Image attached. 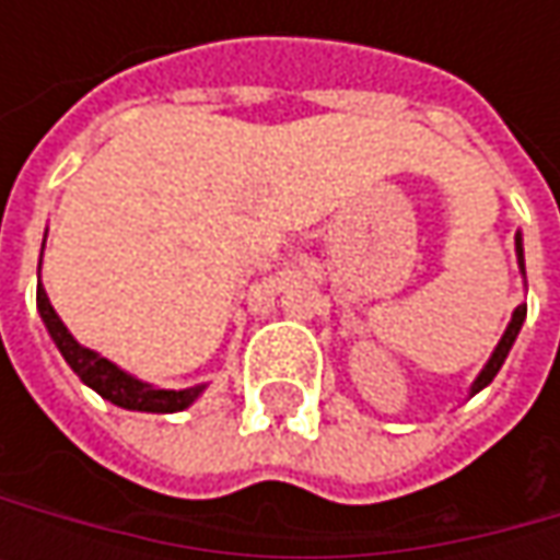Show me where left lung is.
<instances>
[{
    "instance_id": "1",
    "label": "left lung",
    "mask_w": 560,
    "mask_h": 560,
    "mask_svg": "<svg viewBox=\"0 0 560 560\" xmlns=\"http://www.w3.org/2000/svg\"><path fill=\"white\" fill-rule=\"evenodd\" d=\"M517 265H521V270H524V246H521V233H517ZM524 317H527V305H517V308H514V314H511V324H508L505 336L499 339V346H495L492 358L486 361V368L480 371V376L474 380V386H470V396H474V393H480L483 386H489V383H492V376L502 371V364H505L508 352H511L514 339H517L521 327H524Z\"/></svg>"
}]
</instances>
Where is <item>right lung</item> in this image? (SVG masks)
Wrapping results in <instances>:
<instances>
[{
	"label": "right lung",
	"instance_id": "right-lung-1",
	"mask_svg": "<svg viewBox=\"0 0 560 560\" xmlns=\"http://www.w3.org/2000/svg\"><path fill=\"white\" fill-rule=\"evenodd\" d=\"M36 308H39V317H43L46 330L52 336V342L58 346V352L71 364V371L90 389H96L98 396L108 398L118 408H127V411H152V415H174V411L189 408L205 389V386H192V389H159V386H149V383L130 376L127 371H120L118 364H112L108 358H102L93 349L80 346L74 336L68 334V327L61 324V317L55 314L52 302H49V295L43 290V283H36Z\"/></svg>",
	"mask_w": 560,
	"mask_h": 560
}]
</instances>
